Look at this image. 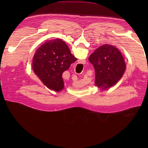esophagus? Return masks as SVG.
I'll use <instances>...</instances> for the list:
<instances>
[{"label": "esophagus", "instance_id": "obj_1", "mask_svg": "<svg viewBox=\"0 0 148 148\" xmlns=\"http://www.w3.org/2000/svg\"><path fill=\"white\" fill-rule=\"evenodd\" d=\"M73 80H74V81H77V77H76V76H74Z\"/></svg>", "mask_w": 148, "mask_h": 148}]
</instances>
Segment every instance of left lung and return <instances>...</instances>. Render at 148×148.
<instances>
[{"mask_svg": "<svg viewBox=\"0 0 148 148\" xmlns=\"http://www.w3.org/2000/svg\"><path fill=\"white\" fill-rule=\"evenodd\" d=\"M95 72V85L106 90L115 86L126 71L125 59L119 50L111 45L99 47L89 56Z\"/></svg>", "mask_w": 148, "mask_h": 148, "instance_id": "left-lung-1", "label": "left lung"}]
</instances>
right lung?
Segmentation results:
<instances>
[{"label":"right lung","instance_id":"right-lung-1","mask_svg":"<svg viewBox=\"0 0 148 148\" xmlns=\"http://www.w3.org/2000/svg\"><path fill=\"white\" fill-rule=\"evenodd\" d=\"M76 60L64 41L51 39L37 49L33 57L32 69L48 89L60 92L64 88L63 73Z\"/></svg>","mask_w":148,"mask_h":148}]
</instances>
